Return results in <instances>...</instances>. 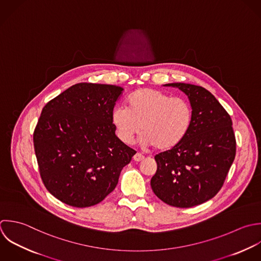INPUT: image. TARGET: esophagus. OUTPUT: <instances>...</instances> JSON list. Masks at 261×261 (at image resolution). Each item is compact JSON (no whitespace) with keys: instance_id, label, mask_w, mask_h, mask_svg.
Here are the masks:
<instances>
[{"instance_id":"obj_1","label":"esophagus","mask_w":261,"mask_h":261,"mask_svg":"<svg viewBox=\"0 0 261 261\" xmlns=\"http://www.w3.org/2000/svg\"><path fill=\"white\" fill-rule=\"evenodd\" d=\"M133 160H134L135 162H141V161L144 160V155H142L141 153L137 152V153H135V155L133 156Z\"/></svg>"}]
</instances>
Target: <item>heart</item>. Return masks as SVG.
<instances>
[{
	"mask_svg": "<svg viewBox=\"0 0 261 261\" xmlns=\"http://www.w3.org/2000/svg\"><path fill=\"white\" fill-rule=\"evenodd\" d=\"M120 140L132 144L141 132V143L158 150L177 146L188 134L193 112L190 103L158 89L141 88L128 97V107L117 106L111 115Z\"/></svg>",
	"mask_w": 261,
	"mask_h": 261,
	"instance_id": "1",
	"label": "heart"
}]
</instances>
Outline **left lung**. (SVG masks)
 Returning <instances> with one entry per match:
<instances>
[{
    "label": "left lung",
    "mask_w": 261,
    "mask_h": 261,
    "mask_svg": "<svg viewBox=\"0 0 261 261\" xmlns=\"http://www.w3.org/2000/svg\"><path fill=\"white\" fill-rule=\"evenodd\" d=\"M189 98L193 119L186 137L154 156L158 165L150 186L165 203L181 208L199 205L221 190L236 155L230 115L205 88L169 83Z\"/></svg>",
    "instance_id": "1"
}]
</instances>
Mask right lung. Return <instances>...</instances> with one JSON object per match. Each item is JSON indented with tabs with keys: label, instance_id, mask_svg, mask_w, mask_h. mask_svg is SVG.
<instances>
[{
	"label": "right lung",
	"instance_id": "add662e5",
	"mask_svg": "<svg viewBox=\"0 0 261 261\" xmlns=\"http://www.w3.org/2000/svg\"><path fill=\"white\" fill-rule=\"evenodd\" d=\"M123 88L77 83L49 100L33 133L42 182L60 201L88 207L117 186L136 151L115 134L111 115Z\"/></svg>",
	"mask_w": 261,
	"mask_h": 261
}]
</instances>
